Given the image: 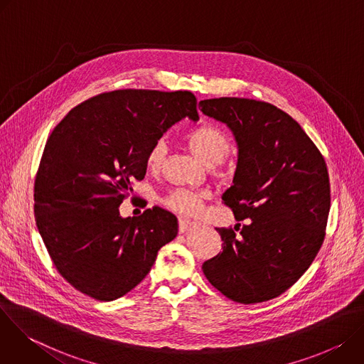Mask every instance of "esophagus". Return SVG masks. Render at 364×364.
Listing matches in <instances>:
<instances>
[{
	"instance_id": "1",
	"label": "esophagus",
	"mask_w": 364,
	"mask_h": 364,
	"mask_svg": "<svg viewBox=\"0 0 364 364\" xmlns=\"http://www.w3.org/2000/svg\"><path fill=\"white\" fill-rule=\"evenodd\" d=\"M194 226V222L187 220V219H180L178 222V232L180 233H186L188 229H191Z\"/></svg>"
}]
</instances>
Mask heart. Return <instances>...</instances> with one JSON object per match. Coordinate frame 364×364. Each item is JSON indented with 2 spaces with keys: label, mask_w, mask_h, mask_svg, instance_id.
<instances>
[{
  "label": "heart",
  "mask_w": 364,
  "mask_h": 364,
  "mask_svg": "<svg viewBox=\"0 0 364 364\" xmlns=\"http://www.w3.org/2000/svg\"><path fill=\"white\" fill-rule=\"evenodd\" d=\"M184 139L196 157L207 167H215L220 164L228 157L232 148L229 138L218 127L209 124L198 125L190 129ZM166 142L161 139L155 141L146 152V167L152 171L160 170L166 160ZM164 204L170 210L178 215L193 216L201 209L203 194L187 188H177L164 198Z\"/></svg>",
  "instance_id": "1"
}]
</instances>
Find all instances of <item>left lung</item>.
I'll use <instances>...</instances> for the list:
<instances>
[{
    "label": "left lung",
    "instance_id": "1",
    "mask_svg": "<svg viewBox=\"0 0 364 364\" xmlns=\"http://www.w3.org/2000/svg\"><path fill=\"white\" fill-rule=\"evenodd\" d=\"M200 111L226 124L237 144L233 186L223 193L237 223L218 228L222 252L203 264L209 282L240 304L264 302L313 264L330 212L324 157L287 112L245 97L205 99Z\"/></svg>",
    "mask_w": 364,
    "mask_h": 364
}]
</instances>
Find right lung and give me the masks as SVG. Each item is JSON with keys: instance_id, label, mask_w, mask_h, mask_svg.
<instances>
[{"instance_id": "add662e5", "label": "right lung", "mask_w": 364, "mask_h": 364, "mask_svg": "<svg viewBox=\"0 0 364 364\" xmlns=\"http://www.w3.org/2000/svg\"><path fill=\"white\" fill-rule=\"evenodd\" d=\"M198 119L191 92L122 89L75 107L50 134L34 181V216L59 274L97 301H114L151 271L177 218L154 205L121 218L149 146L176 122Z\"/></svg>"}]
</instances>
